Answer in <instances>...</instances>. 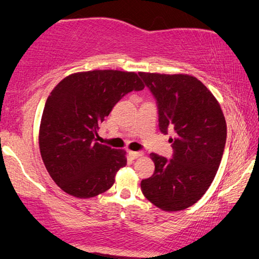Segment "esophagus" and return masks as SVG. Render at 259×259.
<instances>
[{"label":"esophagus","mask_w":259,"mask_h":259,"mask_svg":"<svg viewBox=\"0 0 259 259\" xmlns=\"http://www.w3.org/2000/svg\"><path fill=\"white\" fill-rule=\"evenodd\" d=\"M143 155H144L143 152H134V151L130 152V157L132 159H138V158L143 157Z\"/></svg>","instance_id":"esophagus-1"}]
</instances>
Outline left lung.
<instances>
[{
  "label": "left lung",
  "instance_id": "obj_1",
  "mask_svg": "<svg viewBox=\"0 0 259 259\" xmlns=\"http://www.w3.org/2000/svg\"><path fill=\"white\" fill-rule=\"evenodd\" d=\"M139 75L157 99L159 127L175 131L171 160L151 153L153 176L141 182L144 196L162 211H182L204 196L221 165L226 121L206 86L187 74Z\"/></svg>",
  "mask_w": 259,
  "mask_h": 259
}]
</instances>
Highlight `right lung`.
<instances>
[{"label": "right lung", "instance_id": "obj_1", "mask_svg": "<svg viewBox=\"0 0 259 259\" xmlns=\"http://www.w3.org/2000/svg\"><path fill=\"white\" fill-rule=\"evenodd\" d=\"M137 73L114 69L66 76L47 99L38 146L49 176L69 196L87 199L104 193L126 166V151L97 143L100 123L123 95L144 90Z\"/></svg>", "mask_w": 259, "mask_h": 259}]
</instances>
